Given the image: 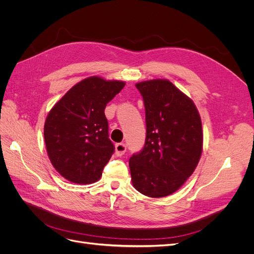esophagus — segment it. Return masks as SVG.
<instances>
[{"instance_id": "esophagus-1", "label": "esophagus", "mask_w": 254, "mask_h": 254, "mask_svg": "<svg viewBox=\"0 0 254 254\" xmlns=\"http://www.w3.org/2000/svg\"><path fill=\"white\" fill-rule=\"evenodd\" d=\"M126 151V145L124 143H118L115 144V155L118 157H121L125 153Z\"/></svg>"}]
</instances>
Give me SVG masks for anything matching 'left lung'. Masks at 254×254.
I'll return each mask as SVG.
<instances>
[{
    "instance_id": "8db88e82",
    "label": "left lung",
    "mask_w": 254,
    "mask_h": 254,
    "mask_svg": "<svg viewBox=\"0 0 254 254\" xmlns=\"http://www.w3.org/2000/svg\"><path fill=\"white\" fill-rule=\"evenodd\" d=\"M143 96L146 140L129 160L133 188L151 198L178 190L194 173L203 149L200 114L194 102L168 79L135 83Z\"/></svg>"
}]
</instances>
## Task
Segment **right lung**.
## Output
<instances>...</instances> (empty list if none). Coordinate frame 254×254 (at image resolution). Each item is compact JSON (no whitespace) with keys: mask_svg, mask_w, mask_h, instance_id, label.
<instances>
[{"mask_svg":"<svg viewBox=\"0 0 254 254\" xmlns=\"http://www.w3.org/2000/svg\"><path fill=\"white\" fill-rule=\"evenodd\" d=\"M125 81L90 76L54 105L44 123V142L54 168L64 179L91 184L101 179L114 146L105 108Z\"/></svg>","mask_w":254,"mask_h":254,"instance_id":"1","label":"right lung"}]
</instances>
